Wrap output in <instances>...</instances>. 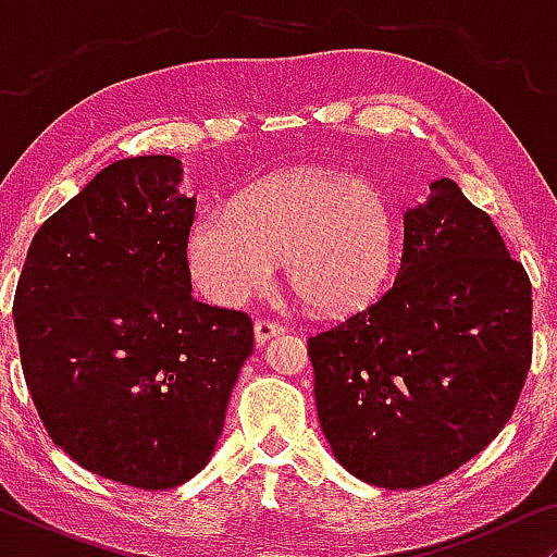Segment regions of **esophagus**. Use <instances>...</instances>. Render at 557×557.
<instances>
[{"mask_svg": "<svg viewBox=\"0 0 557 557\" xmlns=\"http://www.w3.org/2000/svg\"><path fill=\"white\" fill-rule=\"evenodd\" d=\"M281 332H286V326L278 324V322H271V319H258L256 326H253V334H256L258 345H265V342L273 339Z\"/></svg>", "mask_w": 557, "mask_h": 557, "instance_id": "esophagus-1", "label": "esophagus"}]
</instances>
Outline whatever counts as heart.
<instances>
[{"instance_id": "heart-1", "label": "heart", "mask_w": 557, "mask_h": 557, "mask_svg": "<svg viewBox=\"0 0 557 557\" xmlns=\"http://www.w3.org/2000/svg\"><path fill=\"white\" fill-rule=\"evenodd\" d=\"M398 250L387 195L352 174L307 170L200 212L187 263L210 301L235 307L271 284L281 258L304 304L322 314L362 309L383 292Z\"/></svg>"}]
</instances>
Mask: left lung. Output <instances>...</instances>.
<instances>
[{
    "mask_svg": "<svg viewBox=\"0 0 557 557\" xmlns=\"http://www.w3.org/2000/svg\"><path fill=\"white\" fill-rule=\"evenodd\" d=\"M393 286L309 337L319 423L362 482L416 490L497 438L532 362V286L454 180L403 215Z\"/></svg>",
    "mask_w": 557,
    "mask_h": 557,
    "instance_id": "8db88e82",
    "label": "left lung"
}]
</instances>
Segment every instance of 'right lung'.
I'll use <instances>...</instances> for the list:
<instances>
[{"mask_svg": "<svg viewBox=\"0 0 557 557\" xmlns=\"http://www.w3.org/2000/svg\"><path fill=\"white\" fill-rule=\"evenodd\" d=\"M182 162L132 157L96 174L35 233L14 292L27 391L52 444L136 490L210 461L253 322L193 296L195 197Z\"/></svg>", "mask_w": 557, "mask_h": 557, "instance_id": "obj_1", "label": "right lung"}]
</instances>
